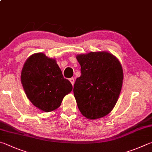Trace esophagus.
Masks as SVG:
<instances>
[{
  "instance_id": "obj_1",
  "label": "esophagus",
  "mask_w": 152,
  "mask_h": 152,
  "mask_svg": "<svg viewBox=\"0 0 152 152\" xmlns=\"http://www.w3.org/2000/svg\"><path fill=\"white\" fill-rule=\"evenodd\" d=\"M70 82H71V84H72V85H74V78H70Z\"/></svg>"
}]
</instances>
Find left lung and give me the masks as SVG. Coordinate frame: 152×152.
<instances>
[{
    "instance_id": "1",
    "label": "left lung",
    "mask_w": 152,
    "mask_h": 152,
    "mask_svg": "<svg viewBox=\"0 0 152 152\" xmlns=\"http://www.w3.org/2000/svg\"><path fill=\"white\" fill-rule=\"evenodd\" d=\"M81 76L76 80L74 95L82 114L98 119L114 108L122 89L123 70L119 60L107 52L78 54Z\"/></svg>"
}]
</instances>
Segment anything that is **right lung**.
Returning <instances> with one entry per match:
<instances>
[{"label":"right lung","mask_w":152,"mask_h":152,"mask_svg":"<svg viewBox=\"0 0 152 152\" xmlns=\"http://www.w3.org/2000/svg\"><path fill=\"white\" fill-rule=\"evenodd\" d=\"M21 83L27 98L45 112L59 107L72 85L62 75L55 59L39 52L28 58L21 72Z\"/></svg>","instance_id":"add662e5"}]
</instances>
